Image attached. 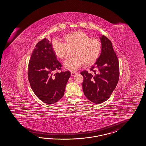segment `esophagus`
I'll list each match as a JSON object with an SVG mask.
<instances>
[{
    "mask_svg": "<svg viewBox=\"0 0 146 146\" xmlns=\"http://www.w3.org/2000/svg\"><path fill=\"white\" fill-rule=\"evenodd\" d=\"M76 74H77V73H76V72H75L72 71V72H71V74L72 76H75V75H76Z\"/></svg>",
    "mask_w": 146,
    "mask_h": 146,
    "instance_id": "esophagus-1",
    "label": "esophagus"
}]
</instances>
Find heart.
Here are the masks:
<instances>
[{
  "label": "heart",
  "mask_w": 146,
  "mask_h": 146,
  "mask_svg": "<svg viewBox=\"0 0 146 146\" xmlns=\"http://www.w3.org/2000/svg\"><path fill=\"white\" fill-rule=\"evenodd\" d=\"M63 42L54 40L52 48L56 57L60 60L67 58L68 50H72V57L64 63L70 70H76L83 64L86 66L93 65L98 59L102 50L101 41L97 38H91L84 32L78 30L64 36Z\"/></svg>",
  "instance_id": "heart-1"
}]
</instances>
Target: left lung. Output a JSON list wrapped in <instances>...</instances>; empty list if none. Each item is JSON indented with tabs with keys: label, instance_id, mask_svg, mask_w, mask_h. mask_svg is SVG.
<instances>
[{
	"label": "left lung",
	"instance_id": "8db88e82",
	"mask_svg": "<svg viewBox=\"0 0 146 146\" xmlns=\"http://www.w3.org/2000/svg\"><path fill=\"white\" fill-rule=\"evenodd\" d=\"M102 50L98 59L90 68L94 74L87 71L81 72L83 76L84 94L90 101L100 104L106 101L118 83L119 75L118 58L110 40L105 36L100 38ZM96 69H98L97 74Z\"/></svg>",
	"mask_w": 146,
	"mask_h": 146
}]
</instances>
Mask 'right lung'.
Instances as JSON below:
<instances>
[{"instance_id": "add662e5", "label": "right lung", "mask_w": 146, "mask_h": 146, "mask_svg": "<svg viewBox=\"0 0 146 146\" xmlns=\"http://www.w3.org/2000/svg\"><path fill=\"white\" fill-rule=\"evenodd\" d=\"M61 67L51 42L46 38L40 41L30 59L28 74L32 90L43 103L53 104L64 96L70 72H57L52 75L53 71L60 70Z\"/></svg>"}]
</instances>
